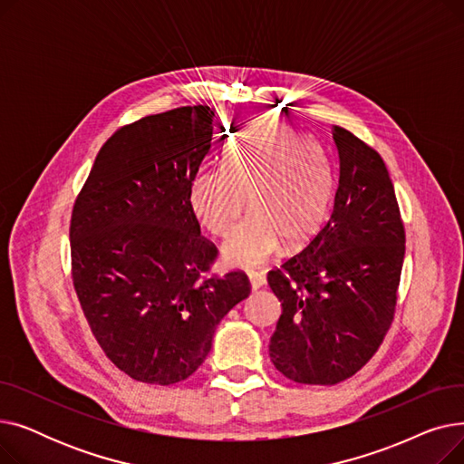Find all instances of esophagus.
Segmentation results:
<instances>
[{
    "label": "esophagus",
    "mask_w": 464,
    "mask_h": 464,
    "mask_svg": "<svg viewBox=\"0 0 464 464\" xmlns=\"http://www.w3.org/2000/svg\"><path fill=\"white\" fill-rule=\"evenodd\" d=\"M248 278H250V284H252V289L256 291V289H259V287H263L265 285V276L261 275V273H250L248 275Z\"/></svg>",
    "instance_id": "1"
}]
</instances>
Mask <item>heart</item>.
<instances>
[{"label":"heart","instance_id":"obj_1","mask_svg":"<svg viewBox=\"0 0 464 464\" xmlns=\"http://www.w3.org/2000/svg\"><path fill=\"white\" fill-rule=\"evenodd\" d=\"M254 216L222 248L233 266L254 269L280 248L301 245L324 226L333 177L322 152L278 121L252 126L227 154L224 167L203 169L191 179L189 205L216 237H227L248 212Z\"/></svg>","mask_w":464,"mask_h":464}]
</instances>
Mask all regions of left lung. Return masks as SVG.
<instances>
[{
	"instance_id": "8db88e82",
	"label": "left lung",
	"mask_w": 464,
	"mask_h": 464,
	"mask_svg": "<svg viewBox=\"0 0 464 464\" xmlns=\"http://www.w3.org/2000/svg\"><path fill=\"white\" fill-rule=\"evenodd\" d=\"M338 186L325 226L266 275L282 303L271 361L287 380L333 385L378 352L393 324L404 224L382 156L333 126Z\"/></svg>"
}]
</instances>
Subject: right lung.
Wrapping results in <instances>:
<instances>
[{
	"label": "right lung",
	"instance_id": "add662e5",
	"mask_svg": "<svg viewBox=\"0 0 464 464\" xmlns=\"http://www.w3.org/2000/svg\"><path fill=\"white\" fill-rule=\"evenodd\" d=\"M214 126V111L195 105L116 130L72 205L71 276L84 318L137 382L189 378L218 324L250 295L242 271L207 275L218 250L189 205Z\"/></svg>",
	"mask_w": 464,
	"mask_h": 464
}]
</instances>
